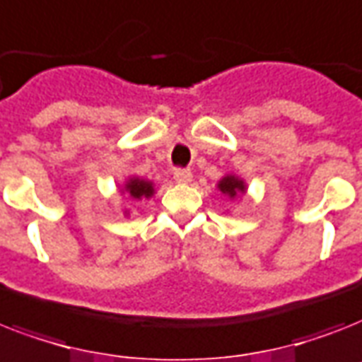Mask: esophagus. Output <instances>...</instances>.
<instances>
[{
    "label": "esophagus",
    "instance_id": "esophagus-1",
    "mask_svg": "<svg viewBox=\"0 0 362 362\" xmlns=\"http://www.w3.org/2000/svg\"><path fill=\"white\" fill-rule=\"evenodd\" d=\"M175 180L180 184L192 182V170L189 169H175Z\"/></svg>",
    "mask_w": 362,
    "mask_h": 362
}]
</instances>
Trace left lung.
Instances as JSON below:
<instances>
[{
	"instance_id": "8db88e82",
	"label": "left lung",
	"mask_w": 362,
	"mask_h": 362,
	"mask_svg": "<svg viewBox=\"0 0 362 362\" xmlns=\"http://www.w3.org/2000/svg\"><path fill=\"white\" fill-rule=\"evenodd\" d=\"M218 187H220V192L223 193V195H229L231 199H235L237 195H240V193L246 192V186H244V182L240 180V178H237V176H226V178H221L220 184H218Z\"/></svg>"
}]
</instances>
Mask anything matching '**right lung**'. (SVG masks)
I'll use <instances>...</instances> for the list:
<instances>
[{"mask_svg":"<svg viewBox=\"0 0 362 362\" xmlns=\"http://www.w3.org/2000/svg\"><path fill=\"white\" fill-rule=\"evenodd\" d=\"M125 192L127 195L133 199H148L153 195V186L152 182H146V180H141V178H131L127 184H125Z\"/></svg>","mask_w":362,"mask_h":362,"instance_id":"1","label":"right lung"}]
</instances>
